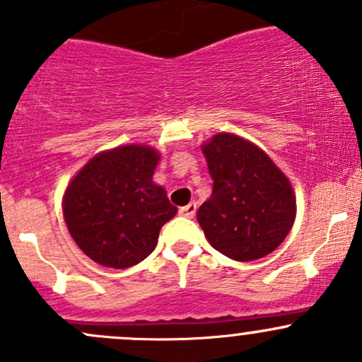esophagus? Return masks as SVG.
I'll return each mask as SVG.
<instances>
[{
    "label": "esophagus",
    "mask_w": 362,
    "mask_h": 362,
    "mask_svg": "<svg viewBox=\"0 0 362 362\" xmlns=\"http://www.w3.org/2000/svg\"><path fill=\"white\" fill-rule=\"evenodd\" d=\"M196 210H198V204L189 203V204H185V206H182L178 211H180V215H184V217L192 218L196 215Z\"/></svg>",
    "instance_id": "34e87169"
}]
</instances>
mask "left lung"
Here are the masks:
<instances>
[{
    "label": "left lung",
    "instance_id": "8db88e82",
    "mask_svg": "<svg viewBox=\"0 0 362 362\" xmlns=\"http://www.w3.org/2000/svg\"><path fill=\"white\" fill-rule=\"evenodd\" d=\"M203 154L214 187L198 222L210 245L235 261L268 255L286 240L296 217L287 177L268 154L236 134H215Z\"/></svg>",
    "mask_w": 362,
    "mask_h": 362
}]
</instances>
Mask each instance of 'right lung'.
<instances>
[{
	"label": "right lung",
	"mask_w": 362,
	"mask_h": 362,
	"mask_svg": "<svg viewBox=\"0 0 362 362\" xmlns=\"http://www.w3.org/2000/svg\"><path fill=\"white\" fill-rule=\"evenodd\" d=\"M158 160L151 147H117L90 159L68 185V231L94 262L124 269L156 249L160 228L177 214L152 182Z\"/></svg>",
	"instance_id": "obj_1"
}]
</instances>
